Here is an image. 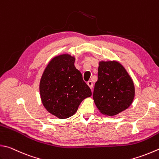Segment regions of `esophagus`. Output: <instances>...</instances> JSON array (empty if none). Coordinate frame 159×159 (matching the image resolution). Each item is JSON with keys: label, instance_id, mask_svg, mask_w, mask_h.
Listing matches in <instances>:
<instances>
[{"label": "esophagus", "instance_id": "34e87169", "mask_svg": "<svg viewBox=\"0 0 159 159\" xmlns=\"http://www.w3.org/2000/svg\"><path fill=\"white\" fill-rule=\"evenodd\" d=\"M87 84L90 87V89H92V88H93V82H92V81L90 80V81H89V82H87Z\"/></svg>", "mask_w": 159, "mask_h": 159}]
</instances>
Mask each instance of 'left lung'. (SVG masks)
Returning <instances> with one entry per match:
<instances>
[{
	"mask_svg": "<svg viewBox=\"0 0 159 159\" xmlns=\"http://www.w3.org/2000/svg\"><path fill=\"white\" fill-rule=\"evenodd\" d=\"M134 95L133 80L123 66L116 61H100L93 98L100 113L118 114L131 105Z\"/></svg>",
	"mask_w": 159,
	"mask_h": 159,
	"instance_id": "left-lung-1",
	"label": "left lung"
}]
</instances>
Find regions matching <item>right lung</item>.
Returning <instances> with one entry per match:
<instances>
[{
  "instance_id": "add662e5",
  "label": "right lung",
  "mask_w": 159,
  "mask_h": 159,
  "mask_svg": "<svg viewBox=\"0 0 159 159\" xmlns=\"http://www.w3.org/2000/svg\"><path fill=\"white\" fill-rule=\"evenodd\" d=\"M74 57L64 54L54 57L41 78L39 91L44 107L60 119L76 113L80 103L92 93L75 67Z\"/></svg>"
}]
</instances>
